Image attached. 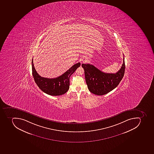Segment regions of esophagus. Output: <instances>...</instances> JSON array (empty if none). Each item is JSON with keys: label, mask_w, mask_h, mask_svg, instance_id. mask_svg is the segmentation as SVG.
Instances as JSON below:
<instances>
[{"label": "esophagus", "mask_w": 154, "mask_h": 154, "mask_svg": "<svg viewBox=\"0 0 154 154\" xmlns=\"http://www.w3.org/2000/svg\"><path fill=\"white\" fill-rule=\"evenodd\" d=\"M87 60H88V58H86V57H82L81 59V61L82 62V63L86 62Z\"/></svg>", "instance_id": "obj_1"}]
</instances>
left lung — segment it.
Listing matches in <instances>:
<instances>
[{
	"label": "left lung",
	"instance_id": "obj_1",
	"mask_svg": "<svg viewBox=\"0 0 154 154\" xmlns=\"http://www.w3.org/2000/svg\"><path fill=\"white\" fill-rule=\"evenodd\" d=\"M85 81L89 90L95 95H105L116 88L124 77V57L121 68L116 73L103 72L93 65L82 64Z\"/></svg>",
	"mask_w": 154,
	"mask_h": 154
}]
</instances>
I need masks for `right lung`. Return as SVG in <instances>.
<instances>
[{"instance_id": "add662e5", "label": "right lung", "mask_w": 154, "mask_h": 154, "mask_svg": "<svg viewBox=\"0 0 154 154\" xmlns=\"http://www.w3.org/2000/svg\"><path fill=\"white\" fill-rule=\"evenodd\" d=\"M80 65V62L74 64L60 76L50 79L39 76L35 69L32 59V75L37 85L43 92L51 96H60L66 93L69 90V78Z\"/></svg>"}]
</instances>
